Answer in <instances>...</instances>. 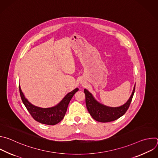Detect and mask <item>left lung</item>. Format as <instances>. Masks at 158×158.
Masks as SVG:
<instances>
[{"label":"left lung","mask_w":158,"mask_h":158,"mask_svg":"<svg viewBox=\"0 0 158 158\" xmlns=\"http://www.w3.org/2000/svg\"><path fill=\"white\" fill-rule=\"evenodd\" d=\"M135 91V85L134 86L132 94L127 101L119 107H109L99 102L94 98L93 94L89 93L86 89L84 90L85 95V104L87 109L93 118L101 123H107L115 121L123 116L131 102Z\"/></svg>","instance_id":"8db88e82"}]
</instances>
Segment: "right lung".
Instances as JSON below:
<instances>
[{
    "instance_id": "right-lung-1",
    "label": "right lung",
    "mask_w": 158,
    "mask_h": 158,
    "mask_svg": "<svg viewBox=\"0 0 158 158\" xmlns=\"http://www.w3.org/2000/svg\"><path fill=\"white\" fill-rule=\"evenodd\" d=\"M79 89L76 88L67 95L56 106L48 108H42L32 104L22 93L19 85V91L22 102L32 117L37 122L47 125H55L64 118L69 103Z\"/></svg>"
}]
</instances>
